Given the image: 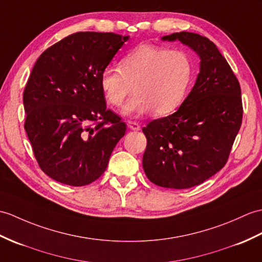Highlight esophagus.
I'll return each instance as SVG.
<instances>
[{
    "mask_svg": "<svg viewBox=\"0 0 262 262\" xmlns=\"http://www.w3.org/2000/svg\"><path fill=\"white\" fill-rule=\"evenodd\" d=\"M127 126H128V128H130L132 130H139V129H141V126H139V124L136 123V121L128 120V121H127Z\"/></svg>",
    "mask_w": 262,
    "mask_h": 262,
    "instance_id": "obj_1",
    "label": "esophagus"
}]
</instances>
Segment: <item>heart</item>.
Returning <instances> with one entry per match:
<instances>
[{"instance_id":"b5f03b06","label":"heart","mask_w":262,"mask_h":262,"mask_svg":"<svg viewBox=\"0 0 262 262\" xmlns=\"http://www.w3.org/2000/svg\"><path fill=\"white\" fill-rule=\"evenodd\" d=\"M193 75V60L185 51L143 45L126 54L119 68L106 67L101 71L100 88L109 105L120 107L135 87L136 95L123 113L137 117L154 112L163 116L182 105Z\"/></svg>"}]
</instances>
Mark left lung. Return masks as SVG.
<instances>
[{
  "mask_svg": "<svg viewBox=\"0 0 262 262\" xmlns=\"http://www.w3.org/2000/svg\"><path fill=\"white\" fill-rule=\"evenodd\" d=\"M192 48L200 74L181 107L143 127L147 145L143 167L147 179L166 188H190L226 165L242 123L240 83L216 46L193 32L165 35Z\"/></svg>",
  "mask_w": 262,
  "mask_h": 262,
  "instance_id": "8db88e82",
  "label": "left lung"
}]
</instances>
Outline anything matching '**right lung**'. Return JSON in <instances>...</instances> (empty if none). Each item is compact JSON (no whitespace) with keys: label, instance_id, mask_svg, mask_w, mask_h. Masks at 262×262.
<instances>
[{"label":"right lung","instance_id":"right-lung-1","mask_svg":"<svg viewBox=\"0 0 262 262\" xmlns=\"http://www.w3.org/2000/svg\"><path fill=\"white\" fill-rule=\"evenodd\" d=\"M129 35L77 32L36 60L23 91L24 128L40 168L62 184L83 186L106 171L127 126L111 109L100 74Z\"/></svg>","mask_w":262,"mask_h":262}]
</instances>
